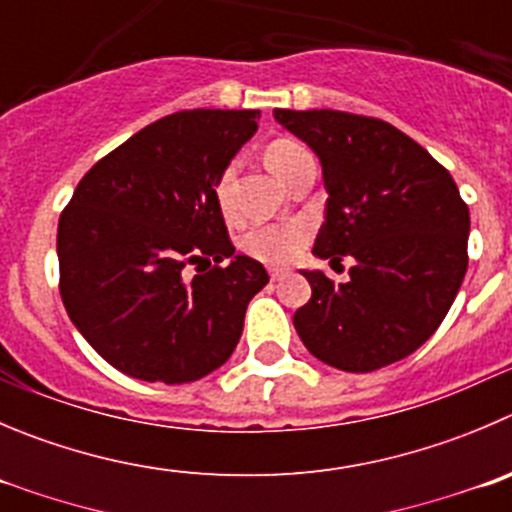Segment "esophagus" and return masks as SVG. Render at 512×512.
Returning a JSON list of instances; mask_svg holds the SVG:
<instances>
[{
  "label": "esophagus",
  "instance_id": "34e87169",
  "mask_svg": "<svg viewBox=\"0 0 512 512\" xmlns=\"http://www.w3.org/2000/svg\"><path fill=\"white\" fill-rule=\"evenodd\" d=\"M269 276H271V281H281V279H286L289 274H286V271H281V269H271Z\"/></svg>",
  "mask_w": 512,
  "mask_h": 512
}]
</instances>
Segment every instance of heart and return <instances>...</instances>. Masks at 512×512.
<instances>
[{
  "instance_id": "b5f03b06",
  "label": "heart",
  "mask_w": 512,
  "mask_h": 512,
  "mask_svg": "<svg viewBox=\"0 0 512 512\" xmlns=\"http://www.w3.org/2000/svg\"><path fill=\"white\" fill-rule=\"evenodd\" d=\"M306 158H311L309 150L304 148L296 140H276L266 148V163L269 168L279 175L281 180H289V175L294 173L296 165L304 163ZM233 165H228L221 173L216 183V201L221 206V211L231 213V183H233ZM309 241V228L301 221H289V223H259V226H251L241 238V248L251 256V259L261 261V264L281 266L289 264L296 253L306 246Z\"/></svg>"
}]
</instances>
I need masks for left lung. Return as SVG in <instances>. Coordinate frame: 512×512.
<instances>
[{"label":"left lung","instance_id":"left-lung-1","mask_svg":"<svg viewBox=\"0 0 512 512\" xmlns=\"http://www.w3.org/2000/svg\"><path fill=\"white\" fill-rule=\"evenodd\" d=\"M321 163L319 259L352 256L347 284L301 271L311 299L294 314L304 347L329 367L374 372L435 334L467 271L470 211L452 175L384 120L342 110H274Z\"/></svg>","mask_w":512,"mask_h":512}]
</instances>
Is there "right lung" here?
Here are the masks:
<instances>
[{"label":"right lung","mask_w":512,"mask_h":512,"mask_svg":"<svg viewBox=\"0 0 512 512\" xmlns=\"http://www.w3.org/2000/svg\"><path fill=\"white\" fill-rule=\"evenodd\" d=\"M259 118V110L173 113L77 183L57 226L62 304L120 372L196 382L236 349L248 301L269 274L236 256L216 183ZM201 260L214 266L183 280L182 269Z\"/></svg>","instance_id":"add662e5"}]
</instances>
